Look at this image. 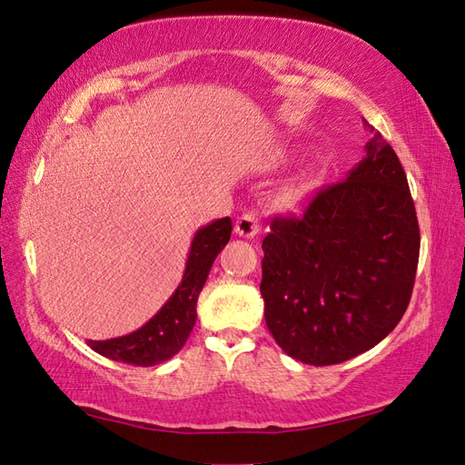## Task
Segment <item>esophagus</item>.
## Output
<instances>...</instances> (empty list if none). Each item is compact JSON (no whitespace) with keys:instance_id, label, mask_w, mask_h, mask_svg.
I'll return each instance as SVG.
<instances>
[{"instance_id":"1","label":"esophagus","mask_w":465,"mask_h":465,"mask_svg":"<svg viewBox=\"0 0 465 465\" xmlns=\"http://www.w3.org/2000/svg\"><path fill=\"white\" fill-rule=\"evenodd\" d=\"M233 230H235V233L240 235V238H248V240L255 238V235H258V232H260L258 217H255L253 213H243L242 217H238V222H235Z\"/></svg>"}]
</instances>
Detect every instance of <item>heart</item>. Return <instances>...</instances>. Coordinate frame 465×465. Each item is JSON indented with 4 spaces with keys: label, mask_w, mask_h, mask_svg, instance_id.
<instances>
[{
    "label": "heart",
    "mask_w": 465,
    "mask_h": 465,
    "mask_svg": "<svg viewBox=\"0 0 465 465\" xmlns=\"http://www.w3.org/2000/svg\"><path fill=\"white\" fill-rule=\"evenodd\" d=\"M293 195H298V192H293Z\"/></svg>",
    "instance_id": "heart-1"
}]
</instances>
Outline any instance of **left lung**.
<instances>
[{"label": "left lung", "mask_w": 465, "mask_h": 465, "mask_svg": "<svg viewBox=\"0 0 465 465\" xmlns=\"http://www.w3.org/2000/svg\"><path fill=\"white\" fill-rule=\"evenodd\" d=\"M262 250L265 323L290 358L341 363L396 328L416 280L420 225L406 172L381 134L302 217L273 220Z\"/></svg>", "instance_id": "left-lung-1"}]
</instances>
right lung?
<instances>
[{"mask_svg":"<svg viewBox=\"0 0 465 465\" xmlns=\"http://www.w3.org/2000/svg\"><path fill=\"white\" fill-rule=\"evenodd\" d=\"M230 217L202 225L193 233L182 282L160 312L152 320H147L140 330L122 335V338L87 340V345L104 358L140 365V368H152V365L172 360L190 338L197 318V298H200L217 253L230 242Z\"/></svg>","mask_w":465,"mask_h":465,"instance_id":"1","label":"right lung"}]
</instances>
